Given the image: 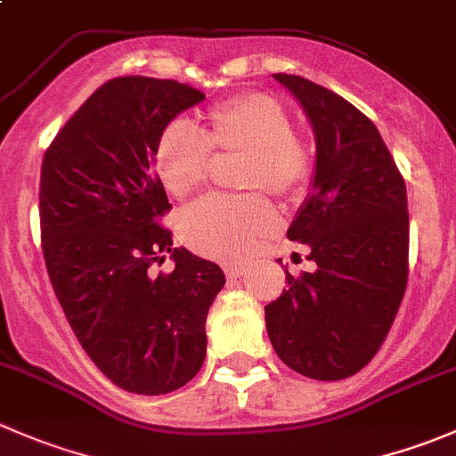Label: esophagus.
<instances>
[{
  "mask_svg": "<svg viewBox=\"0 0 456 456\" xmlns=\"http://www.w3.org/2000/svg\"><path fill=\"white\" fill-rule=\"evenodd\" d=\"M224 273L229 278H240L245 273V267H238V265H232V267H224Z\"/></svg>",
  "mask_w": 456,
  "mask_h": 456,
  "instance_id": "1",
  "label": "esophagus"
}]
</instances>
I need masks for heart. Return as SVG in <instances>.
<instances>
[{"instance_id": "b5f03b06", "label": "heart", "mask_w": 456, "mask_h": 456, "mask_svg": "<svg viewBox=\"0 0 456 456\" xmlns=\"http://www.w3.org/2000/svg\"><path fill=\"white\" fill-rule=\"evenodd\" d=\"M218 160L242 158L236 184L294 198L312 175L307 147L294 135L285 106L265 93H245L207 113L202 134L184 122H171L156 144V169L174 198L202 189ZM273 229V211L256 196L207 198L183 211L180 240L207 258H247Z\"/></svg>"}]
</instances>
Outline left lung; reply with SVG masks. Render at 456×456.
<instances>
[{
	"label": "left lung",
	"instance_id": "1",
	"mask_svg": "<svg viewBox=\"0 0 456 456\" xmlns=\"http://www.w3.org/2000/svg\"><path fill=\"white\" fill-rule=\"evenodd\" d=\"M316 140L312 191L287 238L312 249L314 272L265 307L278 359L316 381L363 370L383 346L408 282V193L370 118L325 86L276 73Z\"/></svg>",
	"mask_w": 456,
	"mask_h": 456
}]
</instances>
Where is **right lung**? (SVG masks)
Listing matches in <instances>:
<instances>
[{
  "label": "right lung",
  "mask_w": 456,
  "mask_h": 456,
  "mask_svg": "<svg viewBox=\"0 0 456 456\" xmlns=\"http://www.w3.org/2000/svg\"><path fill=\"white\" fill-rule=\"evenodd\" d=\"M202 100L175 79H109L44 153L48 278L84 352L134 395H167L200 372L207 314L224 287L218 265L174 249L160 227L169 198L153 169L162 131ZM167 253L175 272L153 277Z\"/></svg>",
  "instance_id": "obj_1"
}]
</instances>
